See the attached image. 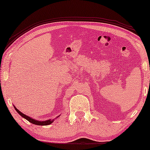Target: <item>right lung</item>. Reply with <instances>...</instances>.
Segmentation results:
<instances>
[{
	"mask_svg": "<svg viewBox=\"0 0 150 150\" xmlns=\"http://www.w3.org/2000/svg\"><path fill=\"white\" fill-rule=\"evenodd\" d=\"M14 108H15V109L16 110L17 112H18L19 114H20V116L22 117V118H25L26 120H27L29 122H30V123H33V124L38 125H48L51 124V123H52L55 120V119H48V120H35V119H34V118H31V117L27 116V115L24 114V113H22L21 111H19L18 108L15 107V106H14ZM59 116H60V115L56 117V118H58Z\"/></svg>",
	"mask_w": 150,
	"mask_h": 150,
	"instance_id": "obj_1",
	"label": "right lung"
}]
</instances>
